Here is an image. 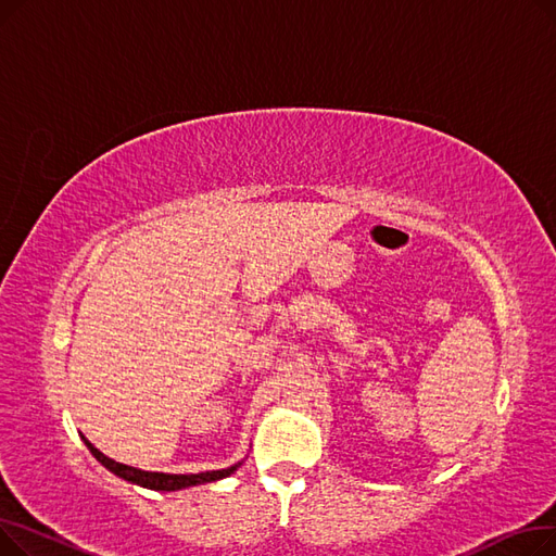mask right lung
<instances>
[{"label": "right lung", "instance_id": "1", "mask_svg": "<svg viewBox=\"0 0 556 556\" xmlns=\"http://www.w3.org/2000/svg\"><path fill=\"white\" fill-rule=\"evenodd\" d=\"M80 440L85 442V446L90 448V453L105 466V469L114 476H119L122 480L126 482H132V484H139L143 489H153V491H180V489H187V486H198V484H204V482H216V480H223L227 476H231L233 471L239 469V464L233 466H227V469H220V471H202V473H189V476H178V473H157V471H141V469H135V466H128V464H122L116 462L108 455H103L90 440H87L85 434H80Z\"/></svg>", "mask_w": 556, "mask_h": 556}]
</instances>
